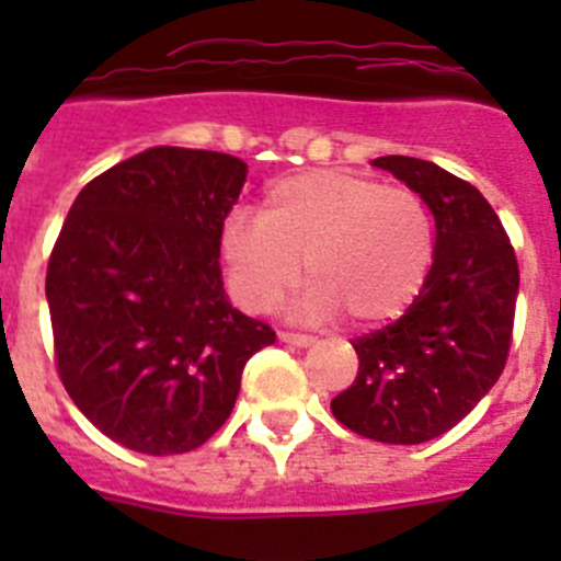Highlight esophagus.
I'll return each mask as SVG.
<instances>
[{"mask_svg": "<svg viewBox=\"0 0 561 561\" xmlns=\"http://www.w3.org/2000/svg\"><path fill=\"white\" fill-rule=\"evenodd\" d=\"M277 340L289 342V345H297V348H309V345H314V336L297 334V331H277Z\"/></svg>", "mask_w": 561, "mask_h": 561, "instance_id": "obj_1", "label": "esophagus"}]
</instances>
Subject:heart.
I'll use <instances>...</instances> for the list:
<instances>
[{
	"label": "heart",
	"mask_w": 561,
	"mask_h": 561,
	"mask_svg": "<svg viewBox=\"0 0 561 561\" xmlns=\"http://www.w3.org/2000/svg\"><path fill=\"white\" fill-rule=\"evenodd\" d=\"M219 252L232 297L250 314L275 309L304 264L309 314L342 311L354 325H381L404 314L427 286L435 225L413 187L304 171L264 193L255 221L230 216Z\"/></svg>",
	"instance_id": "b5f03b06"
}]
</instances>
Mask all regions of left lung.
<instances>
[{
  "mask_svg": "<svg viewBox=\"0 0 561 561\" xmlns=\"http://www.w3.org/2000/svg\"><path fill=\"white\" fill-rule=\"evenodd\" d=\"M435 216L427 286L396 323L351 340L359 370L331 413L381 444H424L453 430L494 388L508 359L519 266L483 193L435 162L379 157Z\"/></svg>",
  "mask_w": 561,
  "mask_h": 561,
  "instance_id": "left-lung-1",
  "label": "left lung"
}]
</instances>
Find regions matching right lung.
I'll list each match as a JSON object with an SVG mask.
<instances>
[{"instance_id":"right-lung-1","label":"right lung","mask_w":561,"mask_h":561,"mask_svg":"<svg viewBox=\"0 0 561 561\" xmlns=\"http://www.w3.org/2000/svg\"><path fill=\"white\" fill-rule=\"evenodd\" d=\"M238 157L157 146L89 182L47 264L56 365L103 435L142 455L202 447L275 331L227 300L219 238Z\"/></svg>"}]
</instances>
